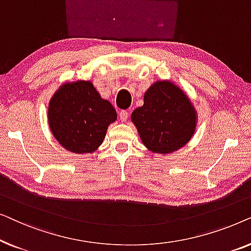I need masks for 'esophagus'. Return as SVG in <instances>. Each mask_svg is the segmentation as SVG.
I'll return each instance as SVG.
<instances>
[{
  "label": "esophagus",
  "instance_id": "1",
  "mask_svg": "<svg viewBox=\"0 0 251 251\" xmlns=\"http://www.w3.org/2000/svg\"><path fill=\"white\" fill-rule=\"evenodd\" d=\"M119 116H120V120H121L122 122H126L129 118V113L125 111V109H121V111L119 112Z\"/></svg>",
  "mask_w": 251,
  "mask_h": 251
}]
</instances>
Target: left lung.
<instances>
[{
  "label": "left lung",
  "instance_id": "8db88e82",
  "mask_svg": "<svg viewBox=\"0 0 251 251\" xmlns=\"http://www.w3.org/2000/svg\"><path fill=\"white\" fill-rule=\"evenodd\" d=\"M144 145L168 154L190 142L197 113L187 96L169 81L155 82L144 95V105L131 115Z\"/></svg>",
  "mask_w": 251,
  "mask_h": 251
}]
</instances>
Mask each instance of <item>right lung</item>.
<instances>
[{
    "label": "right lung",
    "instance_id": "right-lung-1",
    "mask_svg": "<svg viewBox=\"0 0 251 251\" xmlns=\"http://www.w3.org/2000/svg\"><path fill=\"white\" fill-rule=\"evenodd\" d=\"M118 115L89 81L65 83L51 98L49 126L61 146L73 153H92L101 145Z\"/></svg>",
    "mask_w": 251,
    "mask_h": 251
}]
</instances>
